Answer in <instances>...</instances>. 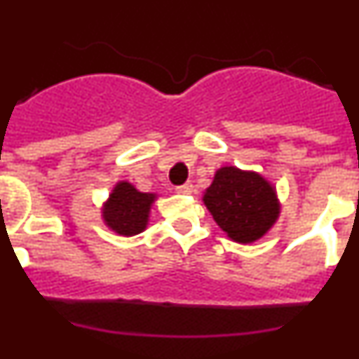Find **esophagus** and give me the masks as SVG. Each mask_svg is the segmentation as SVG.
<instances>
[{
    "instance_id": "esophagus-1",
    "label": "esophagus",
    "mask_w": 359,
    "mask_h": 359,
    "mask_svg": "<svg viewBox=\"0 0 359 359\" xmlns=\"http://www.w3.org/2000/svg\"><path fill=\"white\" fill-rule=\"evenodd\" d=\"M192 189H194V187H192V183H185V185L176 187V192L177 194H190V192H192Z\"/></svg>"
}]
</instances>
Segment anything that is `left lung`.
Here are the masks:
<instances>
[{
  "label": "left lung",
  "mask_w": 359,
  "mask_h": 359,
  "mask_svg": "<svg viewBox=\"0 0 359 359\" xmlns=\"http://www.w3.org/2000/svg\"><path fill=\"white\" fill-rule=\"evenodd\" d=\"M203 203L231 241L252 244L264 237L280 215L277 190L262 174L226 165L215 172Z\"/></svg>",
  "instance_id": "1"
}]
</instances>
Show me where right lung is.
Masks as SVG:
<instances>
[{
	"instance_id": "right-lung-1",
	"label": "right lung",
	"mask_w": 359,
	"mask_h": 359,
	"mask_svg": "<svg viewBox=\"0 0 359 359\" xmlns=\"http://www.w3.org/2000/svg\"><path fill=\"white\" fill-rule=\"evenodd\" d=\"M154 201L156 194L140 192L129 182H118L102 205L104 224L118 236H136L147 228Z\"/></svg>"
}]
</instances>
